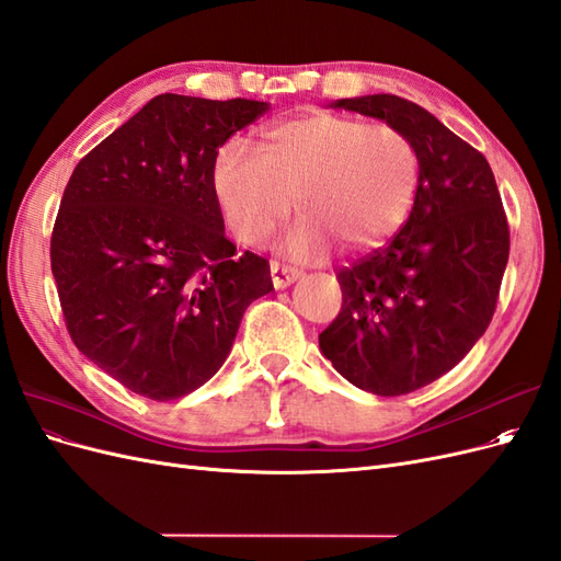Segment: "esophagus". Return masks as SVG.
I'll return each instance as SVG.
<instances>
[{
  "label": "esophagus",
  "mask_w": 561,
  "mask_h": 561,
  "mask_svg": "<svg viewBox=\"0 0 561 561\" xmlns=\"http://www.w3.org/2000/svg\"><path fill=\"white\" fill-rule=\"evenodd\" d=\"M268 271H271V283H274L276 290H283V287L293 285V283L299 278V271H297V268L283 266V264H278V262H271V264H268Z\"/></svg>",
  "instance_id": "34e87169"
}]
</instances>
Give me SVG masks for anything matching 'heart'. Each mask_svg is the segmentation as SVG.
I'll use <instances>...</instances> for the list:
<instances>
[{
    "instance_id": "heart-1",
    "label": "heart",
    "mask_w": 561,
    "mask_h": 561,
    "mask_svg": "<svg viewBox=\"0 0 561 561\" xmlns=\"http://www.w3.org/2000/svg\"><path fill=\"white\" fill-rule=\"evenodd\" d=\"M414 142L388 124L313 112L285 118L266 133L254 154L229 142L213 165V194L229 231L245 245H262L295 208L285 254L322 260L344 245L367 252L404 225L419 190Z\"/></svg>"
}]
</instances>
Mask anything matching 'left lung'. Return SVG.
<instances>
[{
    "label": "left lung",
    "instance_id": "left-lung-1",
    "mask_svg": "<svg viewBox=\"0 0 561 561\" xmlns=\"http://www.w3.org/2000/svg\"><path fill=\"white\" fill-rule=\"evenodd\" d=\"M334 107L402 130L421 175L400 233L336 274L342 311L318 344L353 386L404 396L447 375L489 328L511 231L486 159L431 112L390 93Z\"/></svg>",
    "mask_w": 561,
    "mask_h": 561
}]
</instances>
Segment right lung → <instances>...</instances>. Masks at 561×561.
I'll list each match as a JSON object with an SVG mask.
<instances>
[{
    "instance_id": "1",
    "label": "right lung",
    "mask_w": 561,
    "mask_h": 561,
    "mask_svg": "<svg viewBox=\"0 0 561 561\" xmlns=\"http://www.w3.org/2000/svg\"><path fill=\"white\" fill-rule=\"evenodd\" d=\"M266 110L157 95L65 186L50 271L67 332L133 393L165 402L206 383L245 309L274 290L264 257H236L210 184L217 149Z\"/></svg>"
}]
</instances>
